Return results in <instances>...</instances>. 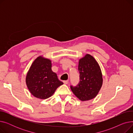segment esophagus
Returning <instances> with one entry per match:
<instances>
[{
	"instance_id": "1",
	"label": "esophagus",
	"mask_w": 133,
	"mask_h": 133,
	"mask_svg": "<svg viewBox=\"0 0 133 133\" xmlns=\"http://www.w3.org/2000/svg\"><path fill=\"white\" fill-rule=\"evenodd\" d=\"M63 82H64L65 84H67L68 82V80H65V81H63Z\"/></svg>"
}]
</instances>
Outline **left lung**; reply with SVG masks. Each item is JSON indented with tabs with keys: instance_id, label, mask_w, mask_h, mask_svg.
Masks as SVG:
<instances>
[{
	"instance_id": "1",
	"label": "left lung",
	"mask_w": 133,
	"mask_h": 133,
	"mask_svg": "<svg viewBox=\"0 0 133 133\" xmlns=\"http://www.w3.org/2000/svg\"><path fill=\"white\" fill-rule=\"evenodd\" d=\"M78 71L80 82L77 86H71L72 91L82 101L93 99L100 91L103 82L98 63L92 55L87 54L79 60Z\"/></svg>"
}]
</instances>
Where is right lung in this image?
I'll return each mask as SVG.
<instances>
[{"label": "right lung", "mask_w": 133, "mask_h": 133, "mask_svg": "<svg viewBox=\"0 0 133 133\" xmlns=\"http://www.w3.org/2000/svg\"><path fill=\"white\" fill-rule=\"evenodd\" d=\"M51 67V61L40 56L33 61L27 72L26 85L31 93L37 98H48L63 84Z\"/></svg>", "instance_id": "add662e5"}]
</instances>
